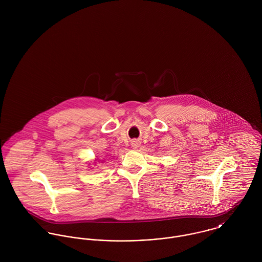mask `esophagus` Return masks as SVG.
Segmentation results:
<instances>
[{"label":"esophagus","mask_w":262,"mask_h":262,"mask_svg":"<svg viewBox=\"0 0 262 262\" xmlns=\"http://www.w3.org/2000/svg\"><path fill=\"white\" fill-rule=\"evenodd\" d=\"M139 145H140V144H139L138 141H133V142H132V147H134V148H137Z\"/></svg>","instance_id":"34e87169"}]
</instances>
